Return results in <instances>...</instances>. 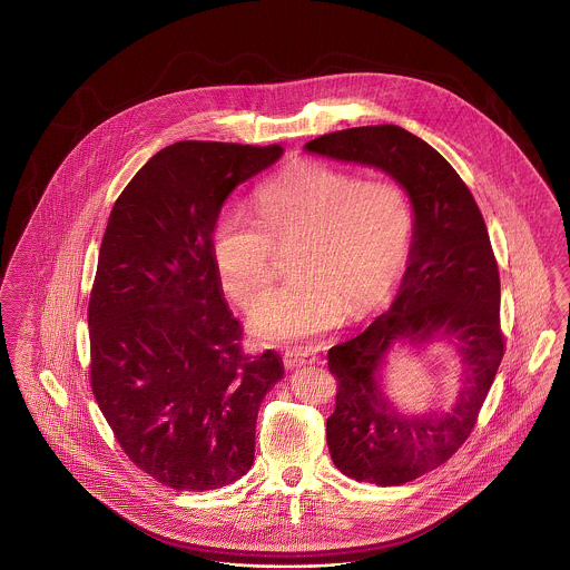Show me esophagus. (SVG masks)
Instances as JSON below:
<instances>
[{
	"label": "esophagus",
	"instance_id": "esophagus-1",
	"mask_svg": "<svg viewBox=\"0 0 570 570\" xmlns=\"http://www.w3.org/2000/svg\"><path fill=\"white\" fill-rule=\"evenodd\" d=\"M316 363V354L309 352V350H301V347H293V350H286L284 352V365L288 368H295L301 365H312Z\"/></svg>",
	"mask_w": 570,
	"mask_h": 570
}]
</instances>
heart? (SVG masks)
I'll list each match as a JSON object with an SVG mask.
<instances>
[{
	"instance_id": "heart-1",
	"label": "heart",
	"mask_w": 570,
	"mask_h": 570,
	"mask_svg": "<svg viewBox=\"0 0 570 570\" xmlns=\"http://www.w3.org/2000/svg\"><path fill=\"white\" fill-rule=\"evenodd\" d=\"M258 223L225 209L209 250L228 295L254 309L274 282V246L296 244L288 284L252 320L269 342H293L365 316L386 301L413 237L407 190L390 178L363 180L324 160H296L256 190Z\"/></svg>"
}]
</instances>
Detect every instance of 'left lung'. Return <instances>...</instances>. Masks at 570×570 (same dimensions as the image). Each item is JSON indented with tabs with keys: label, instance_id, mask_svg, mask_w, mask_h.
<instances>
[{
	"label": "left lung",
	"instance_id": "1",
	"mask_svg": "<svg viewBox=\"0 0 570 570\" xmlns=\"http://www.w3.org/2000/svg\"><path fill=\"white\" fill-rule=\"evenodd\" d=\"M307 153L380 167L413 207V242L399 295L361 335L328 350L337 380L326 441L343 475L401 485L448 462L469 439L504 354L501 277L478 204L433 146L396 125L316 137ZM454 338L463 386L450 412L407 416L381 392L379 368L394 344Z\"/></svg>",
	"mask_w": 570,
	"mask_h": 570
}]
</instances>
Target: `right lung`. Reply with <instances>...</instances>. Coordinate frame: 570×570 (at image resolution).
Returning <instances> with one entry per match:
<instances>
[{"instance_id": "obj_1", "label": "right lung", "mask_w": 570, "mask_h": 570, "mask_svg": "<svg viewBox=\"0 0 570 570\" xmlns=\"http://www.w3.org/2000/svg\"><path fill=\"white\" fill-rule=\"evenodd\" d=\"M284 148L176 141L116 199L89 301L91 387L129 460L174 490L250 471L261 401L284 377L274 350H242L209 239L237 184Z\"/></svg>"}]
</instances>
